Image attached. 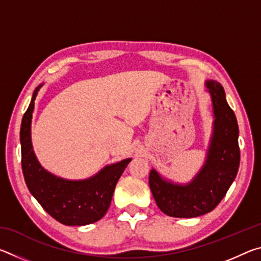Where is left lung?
<instances>
[{"label":"left lung","instance_id":"obj_1","mask_svg":"<svg viewBox=\"0 0 261 261\" xmlns=\"http://www.w3.org/2000/svg\"><path fill=\"white\" fill-rule=\"evenodd\" d=\"M206 87L212 98L214 122L205 165L188 184L162 178L155 169L149 173V188L158 207L173 218H196L213 211L226 196L240 167L235 113L220 83L207 81Z\"/></svg>","mask_w":261,"mask_h":261}]
</instances>
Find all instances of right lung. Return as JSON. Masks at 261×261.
<instances>
[{"label":"right lung","instance_id":"right-lung-1","mask_svg":"<svg viewBox=\"0 0 261 261\" xmlns=\"http://www.w3.org/2000/svg\"><path fill=\"white\" fill-rule=\"evenodd\" d=\"M35 88L20 126L21 169L30 192L48 214L65 226H86L107 213L117 180L131 159L106 166L98 174L82 180H69L47 171L35 156L31 140V122Z\"/></svg>","mask_w":261,"mask_h":261}]
</instances>
